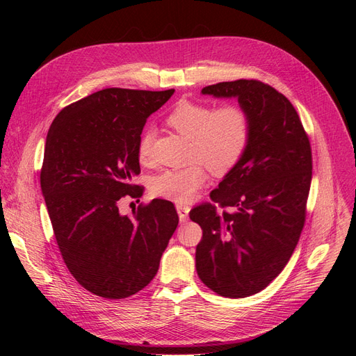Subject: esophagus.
<instances>
[{
    "label": "esophagus",
    "instance_id": "1",
    "mask_svg": "<svg viewBox=\"0 0 356 356\" xmlns=\"http://www.w3.org/2000/svg\"><path fill=\"white\" fill-rule=\"evenodd\" d=\"M177 212L179 215V220L181 221H186L188 218L190 208L187 207V204H177Z\"/></svg>",
    "mask_w": 356,
    "mask_h": 356
}]
</instances>
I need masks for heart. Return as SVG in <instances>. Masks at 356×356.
<instances>
[{
  "mask_svg": "<svg viewBox=\"0 0 356 356\" xmlns=\"http://www.w3.org/2000/svg\"><path fill=\"white\" fill-rule=\"evenodd\" d=\"M166 124L190 139V157L197 160L187 168L161 170L152 181L154 196L178 203L190 202L207 184V166L215 175H225L239 163L251 141L252 120L243 105L224 104L215 108L212 104L179 101L166 118ZM152 129L139 136L138 157L149 163L153 157Z\"/></svg>",
  "mask_w": 356,
  "mask_h": 356,
  "instance_id": "1",
  "label": "heart"
}]
</instances>
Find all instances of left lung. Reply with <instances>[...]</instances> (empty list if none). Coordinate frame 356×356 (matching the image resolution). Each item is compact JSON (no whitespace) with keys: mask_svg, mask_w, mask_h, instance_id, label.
Segmentation results:
<instances>
[{"mask_svg":"<svg viewBox=\"0 0 356 356\" xmlns=\"http://www.w3.org/2000/svg\"><path fill=\"white\" fill-rule=\"evenodd\" d=\"M238 98L251 115V141L212 203L190 211L202 227L196 270L213 293L243 298L260 293L284 270L306 221L312 181L309 136L288 98L263 81H222L202 89Z\"/></svg>","mask_w":356,"mask_h":356,"instance_id":"left-lung-1","label":"left lung"}]
</instances>
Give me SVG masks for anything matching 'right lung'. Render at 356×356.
<instances>
[{"label": "right lung", "instance_id": "add662e5", "mask_svg": "<svg viewBox=\"0 0 356 356\" xmlns=\"http://www.w3.org/2000/svg\"><path fill=\"white\" fill-rule=\"evenodd\" d=\"M174 89L110 88L65 106L53 120L41 168V191L68 270L104 298H126L153 281L178 225L174 203L154 199L132 217L123 197H141L138 141L147 118Z\"/></svg>", "mask_w": 356, "mask_h": 356}]
</instances>
